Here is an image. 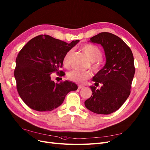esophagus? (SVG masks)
<instances>
[{
  "mask_svg": "<svg viewBox=\"0 0 150 150\" xmlns=\"http://www.w3.org/2000/svg\"><path fill=\"white\" fill-rule=\"evenodd\" d=\"M78 88H84V86L79 85V86H78Z\"/></svg>",
  "mask_w": 150,
  "mask_h": 150,
  "instance_id": "34e87169",
  "label": "esophagus"
}]
</instances>
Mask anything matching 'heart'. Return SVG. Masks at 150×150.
<instances>
[{"mask_svg": "<svg viewBox=\"0 0 150 150\" xmlns=\"http://www.w3.org/2000/svg\"><path fill=\"white\" fill-rule=\"evenodd\" d=\"M82 51L87 55L88 58L93 63L92 68L94 70H97L99 67L100 58L102 55V52L98 47L93 44H86L81 47ZM72 50H69L66 53L63 59V63L64 67H68L69 64V58L71 55ZM68 78L71 81L76 82L82 83L88 79L90 74L87 72L80 71L78 70L71 71L68 73Z\"/></svg>", "mask_w": 150, "mask_h": 150, "instance_id": "b5f03b06", "label": "heart"}]
</instances>
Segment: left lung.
<instances>
[{"mask_svg":"<svg viewBox=\"0 0 150 150\" xmlns=\"http://www.w3.org/2000/svg\"><path fill=\"white\" fill-rule=\"evenodd\" d=\"M103 47L106 63L92 78L95 86H91L92 96L85 101L88 110L100 115L117 111L130 93L134 74V56L129 46L117 35L101 33L90 39Z\"/></svg>","mask_w":150,"mask_h":150,"instance_id":"8db88e82","label":"left lung"}]
</instances>
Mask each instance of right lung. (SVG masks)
<instances>
[{
    "label": "right lung",
    "mask_w": 150,
    "mask_h": 150,
    "mask_svg": "<svg viewBox=\"0 0 150 150\" xmlns=\"http://www.w3.org/2000/svg\"><path fill=\"white\" fill-rule=\"evenodd\" d=\"M79 42L68 44L50 35H40L22 48L16 59L14 75L18 92L30 108L52 111L63 103L69 92L77 89L71 81L55 83L51 80V74H63L59 71L63 58Z\"/></svg>",
    "instance_id": "right-lung-1"
}]
</instances>
